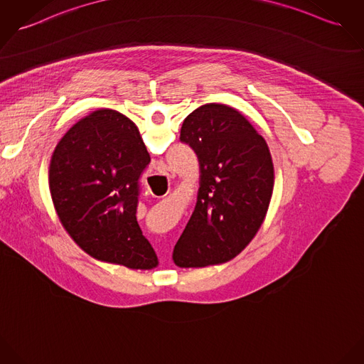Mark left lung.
<instances>
[{
    "instance_id": "left-lung-1",
    "label": "left lung",
    "mask_w": 364,
    "mask_h": 364,
    "mask_svg": "<svg viewBox=\"0 0 364 364\" xmlns=\"http://www.w3.org/2000/svg\"><path fill=\"white\" fill-rule=\"evenodd\" d=\"M180 140L194 149L200 176L196 209L174 253L198 267L228 262L266 218L274 187L269 146L244 114L220 102L190 113Z\"/></svg>"
}]
</instances>
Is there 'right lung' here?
I'll return each instance as SVG.
<instances>
[{
    "instance_id": "right-lung-1",
    "label": "right lung",
    "mask_w": 364,
    "mask_h": 364,
    "mask_svg": "<svg viewBox=\"0 0 364 364\" xmlns=\"http://www.w3.org/2000/svg\"><path fill=\"white\" fill-rule=\"evenodd\" d=\"M149 161L136 123L109 108L88 113L58 142L48 170L53 203L92 257L120 263L142 247L139 178Z\"/></svg>"
}]
</instances>
